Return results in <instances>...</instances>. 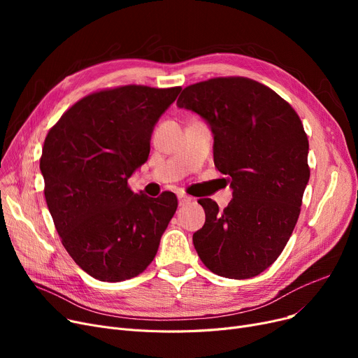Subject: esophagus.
Returning a JSON list of instances; mask_svg holds the SVG:
<instances>
[{
    "instance_id": "esophagus-1",
    "label": "esophagus",
    "mask_w": 358,
    "mask_h": 358,
    "mask_svg": "<svg viewBox=\"0 0 358 358\" xmlns=\"http://www.w3.org/2000/svg\"><path fill=\"white\" fill-rule=\"evenodd\" d=\"M190 201H192V197L185 196V194H178V203H180V206H184V204L190 203Z\"/></svg>"
}]
</instances>
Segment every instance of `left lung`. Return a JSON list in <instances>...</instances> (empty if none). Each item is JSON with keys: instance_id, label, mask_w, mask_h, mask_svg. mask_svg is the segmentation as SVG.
I'll use <instances>...</instances> for the list:
<instances>
[{"instance_id": "obj_1", "label": "left lung", "mask_w": 358, "mask_h": 358, "mask_svg": "<svg viewBox=\"0 0 358 358\" xmlns=\"http://www.w3.org/2000/svg\"><path fill=\"white\" fill-rule=\"evenodd\" d=\"M177 106L208 122L215 166L234 190L223 210L212 199L199 200L206 222L194 248L217 275H258L285 250L300 215L310 176L303 124L277 92L243 77L185 87Z\"/></svg>"}]
</instances>
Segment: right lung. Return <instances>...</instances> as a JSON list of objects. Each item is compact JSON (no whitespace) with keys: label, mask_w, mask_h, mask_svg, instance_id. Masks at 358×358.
<instances>
[{"label":"right lung","mask_w":358,"mask_h":358,"mask_svg":"<svg viewBox=\"0 0 358 358\" xmlns=\"http://www.w3.org/2000/svg\"><path fill=\"white\" fill-rule=\"evenodd\" d=\"M181 87L124 85L92 92L49 131L41 157L45 199L62 245L100 281L129 280L152 262L177 197L135 194L127 180Z\"/></svg>","instance_id":"right-lung-1"}]
</instances>
